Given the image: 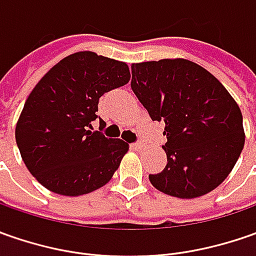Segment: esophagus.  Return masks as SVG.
I'll list each match as a JSON object with an SVG mask.
<instances>
[{
  "instance_id": "34e87169",
  "label": "esophagus",
  "mask_w": 256,
  "mask_h": 256,
  "mask_svg": "<svg viewBox=\"0 0 256 256\" xmlns=\"http://www.w3.org/2000/svg\"><path fill=\"white\" fill-rule=\"evenodd\" d=\"M142 144L141 142H135V144H131V148H132V150H135V151H141V150H142Z\"/></svg>"
}]
</instances>
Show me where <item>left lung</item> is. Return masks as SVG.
Returning a JSON list of instances; mask_svg holds the SVG:
<instances>
[{"label": "left lung", "instance_id": "obj_1", "mask_svg": "<svg viewBox=\"0 0 256 256\" xmlns=\"http://www.w3.org/2000/svg\"><path fill=\"white\" fill-rule=\"evenodd\" d=\"M131 88L152 121H164L166 166L151 174L158 191L196 198L232 171L245 142L242 114L226 88L184 58L132 64Z\"/></svg>", "mask_w": 256, "mask_h": 256}]
</instances>
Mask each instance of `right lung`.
Masks as SVG:
<instances>
[{"instance_id":"right-lung-1","label":"right lung","mask_w":256,"mask_h":256,"mask_svg":"<svg viewBox=\"0 0 256 256\" xmlns=\"http://www.w3.org/2000/svg\"><path fill=\"white\" fill-rule=\"evenodd\" d=\"M125 62L81 51L65 56L28 95L15 141L28 171L46 190L78 196L112 178L128 144L91 131L104 94L128 84Z\"/></svg>"}]
</instances>
